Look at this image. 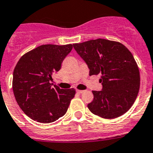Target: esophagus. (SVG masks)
I'll list each match as a JSON object with an SVG mask.
<instances>
[{
  "label": "esophagus",
  "mask_w": 153,
  "mask_h": 153,
  "mask_svg": "<svg viewBox=\"0 0 153 153\" xmlns=\"http://www.w3.org/2000/svg\"><path fill=\"white\" fill-rule=\"evenodd\" d=\"M76 92H77L78 93H82V92H84V90H79V89H77Z\"/></svg>",
  "instance_id": "34e87169"
}]
</instances>
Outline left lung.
Listing matches in <instances>:
<instances>
[{"mask_svg": "<svg viewBox=\"0 0 153 153\" xmlns=\"http://www.w3.org/2000/svg\"><path fill=\"white\" fill-rule=\"evenodd\" d=\"M87 64L89 76L101 74L102 90L92 91L88 108L102 118L113 119L125 114L138 95L140 71L131 52L121 43L98 39L74 44Z\"/></svg>", "mask_w": 153, "mask_h": 153, "instance_id": "left-lung-1", "label": "left lung"}]
</instances>
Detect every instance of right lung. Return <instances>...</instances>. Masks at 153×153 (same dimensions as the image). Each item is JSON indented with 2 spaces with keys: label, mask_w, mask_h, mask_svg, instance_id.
<instances>
[{
  "label": "right lung",
  "mask_w": 153,
  "mask_h": 153,
  "mask_svg": "<svg viewBox=\"0 0 153 153\" xmlns=\"http://www.w3.org/2000/svg\"><path fill=\"white\" fill-rule=\"evenodd\" d=\"M73 45H42L20 57L13 74V91L25 114L40 123H51L66 114L76 90L52 86L50 80L59 71Z\"/></svg>",
  "instance_id": "add662e5"
}]
</instances>
